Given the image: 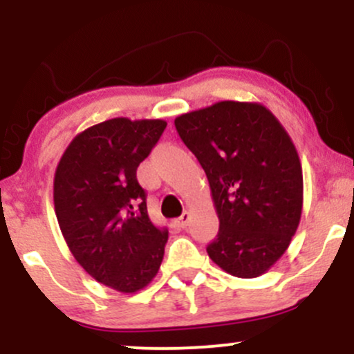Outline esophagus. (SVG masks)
<instances>
[{
  "label": "esophagus",
  "instance_id": "1",
  "mask_svg": "<svg viewBox=\"0 0 354 354\" xmlns=\"http://www.w3.org/2000/svg\"><path fill=\"white\" fill-rule=\"evenodd\" d=\"M189 216H191V214L188 213V211H185V213H183V214H181V216L176 219V225H178V226H180V228H186V226H188Z\"/></svg>",
  "mask_w": 354,
  "mask_h": 354
}]
</instances>
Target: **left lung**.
Here are the masks:
<instances>
[{"label":"left lung","instance_id":"8db88e82","mask_svg":"<svg viewBox=\"0 0 354 354\" xmlns=\"http://www.w3.org/2000/svg\"><path fill=\"white\" fill-rule=\"evenodd\" d=\"M174 126L209 181L219 218L209 258L238 278L266 273L301 218L303 171L290 135L270 109L241 101L186 113Z\"/></svg>","mask_w":354,"mask_h":354}]
</instances>
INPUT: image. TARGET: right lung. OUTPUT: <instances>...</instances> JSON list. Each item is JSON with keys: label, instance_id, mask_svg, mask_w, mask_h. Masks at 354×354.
Returning <instances> with one entry per match:
<instances>
[{"label": "right lung", "instance_id": "right-lung-1", "mask_svg": "<svg viewBox=\"0 0 354 354\" xmlns=\"http://www.w3.org/2000/svg\"><path fill=\"white\" fill-rule=\"evenodd\" d=\"M166 128L163 120L113 118L71 141L55 173V211L76 261L98 283L136 293L156 276L168 230L148 216L136 169Z\"/></svg>", "mask_w": 354, "mask_h": 354}]
</instances>
